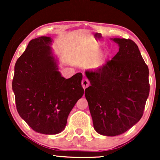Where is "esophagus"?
<instances>
[{
	"label": "esophagus",
	"instance_id": "esophagus-1",
	"mask_svg": "<svg viewBox=\"0 0 160 160\" xmlns=\"http://www.w3.org/2000/svg\"><path fill=\"white\" fill-rule=\"evenodd\" d=\"M82 85L83 87V88H84V89L87 88V87H89V82L88 81V79H87V78H84V79L82 80Z\"/></svg>",
	"mask_w": 160,
	"mask_h": 160
}]
</instances>
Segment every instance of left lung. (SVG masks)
<instances>
[{
    "mask_svg": "<svg viewBox=\"0 0 160 160\" xmlns=\"http://www.w3.org/2000/svg\"><path fill=\"white\" fill-rule=\"evenodd\" d=\"M119 49L103 66L87 71L85 89L96 132L106 136L125 132L143 116L149 95L148 68L130 39L113 38Z\"/></svg>",
    "mask_w": 160,
    "mask_h": 160,
    "instance_id": "1",
    "label": "left lung"
}]
</instances>
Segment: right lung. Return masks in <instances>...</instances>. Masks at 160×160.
I'll list each match as a JSON object with an SVG mask.
<instances>
[{
	"label": "right lung",
	"instance_id": "1",
	"mask_svg": "<svg viewBox=\"0 0 160 160\" xmlns=\"http://www.w3.org/2000/svg\"><path fill=\"white\" fill-rule=\"evenodd\" d=\"M50 37L32 39L17 60L12 89L17 110L34 131L62 132L70 112L84 95L82 74L65 78L52 54Z\"/></svg>",
	"mask_w": 160,
	"mask_h": 160
}]
</instances>
